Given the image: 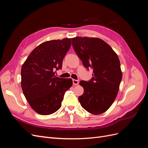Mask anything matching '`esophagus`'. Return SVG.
I'll list each match as a JSON object with an SVG mask.
<instances>
[{
    "label": "esophagus",
    "instance_id": "obj_1",
    "mask_svg": "<svg viewBox=\"0 0 148 148\" xmlns=\"http://www.w3.org/2000/svg\"><path fill=\"white\" fill-rule=\"evenodd\" d=\"M78 83H79V82L78 81V80H77V79H73V85H77V84H78Z\"/></svg>",
    "mask_w": 148,
    "mask_h": 148
}]
</instances>
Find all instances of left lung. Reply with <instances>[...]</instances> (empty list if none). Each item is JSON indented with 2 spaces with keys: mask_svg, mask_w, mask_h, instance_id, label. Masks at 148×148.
Instances as JSON below:
<instances>
[{
  "mask_svg": "<svg viewBox=\"0 0 148 148\" xmlns=\"http://www.w3.org/2000/svg\"><path fill=\"white\" fill-rule=\"evenodd\" d=\"M74 51L88 70L93 74L89 81H81L84 88L78 100L88 112L99 115L105 112L113 104L122 78L120 60L112 47L99 38H71Z\"/></svg>",
  "mask_w": 148,
  "mask_h": 148,
  "instance_id": "left-lung-1",
  "label": "left lung"
}]
</instances>
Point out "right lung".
<instances>
[{
  "label": "right lung",
  "instance_id": "obj_1",
  "mask_svg": "<svg viewBox=\"0 0 148 148\" xmlns=\"http://www.w3.org/2000/svg\"><path fill=\"white\" fill-rule=\"evenodd\" d=\"M71 39L46 41L30 53L21 70V88L32 109L43 115L56 112L65 92L72 86L71 78L55 76L71 46Z\"/></svg>",
  "mask_w": 148,
  "mask_h": 148
}]
</instances>
